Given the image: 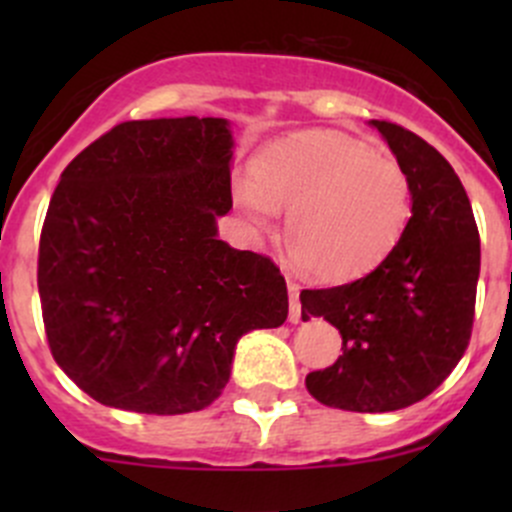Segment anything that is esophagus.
<instances>
[{
    "instance_id": "obj_1",
    "label": "esophagus",
    "mask_w": 512,
    "mask_h": 512,
    "mask_svg": "<svg viewBox=\"0 0 512 512\" xmlns=\"http://www.w3.org/2000/svg\"><path fill=\"white\" fill-rule=\"evenodd\" d=\"M287 292H289V322L297 324L302 317V307H299V285L287 277Z\"/></svg>"
}]
</instances>
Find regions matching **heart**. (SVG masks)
Returning a JSON list of instances; mask_svg holds the SVG:
<instances>
[{
    "label": "heart",
    "mask_w": 512,
    "mask_h": 512,
    "mask_svg": "<svg viewBox=\"0 0 512 512\" xmlns=\"http://www.w3.org/2000/svg\"><path fill=\"white\" fill-rule=\"evenodd\" d=\"M232 200L252 232L270 235L287 210V242L319 280L366 275L399 245L414 213L399 158L339 133H309L257 156L232 180Z\"/></svg>",
    "instance_id": "b5f03b06"
}]
</instances>
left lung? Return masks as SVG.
<instances>
[{
  "mask_svg": "<svg viewBox=\"0 0 512 512\" xmlns=\"http://www.w3.org/2000/svg\"><path fill=\"white\" fill-rule=\"evenodd\" d=\"M401 160L414 213L376 270L339 287L302 289V319L324 317L342 334V356L307 374L324 406L359 414L399 411L426 399L471 342L480 237L471 200L446 158L391 121H371Z\"/></svg>",
  "mask_w": 512,
  "mask_h": 512,
  "instance_id": "left-lung-1",
  "label": "left lung"
}]
</instances>
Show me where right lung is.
<instances>
[{"mask_svg":"<svg viewBox=\"0 0 512 512\" xmlns=\"http://www.w3.org/2000/svg\"><path fill=\"white\" fill-rule=\"evenodd\" d=\"M230 160L225 118H153L118 123L61 173L39 240L41 317L56 364L98 404L205 409L237 339L285 324L280 267L218 240Z\"/></svg>","mask_w":512,"mask_h":512,"instance_id":"obj_1","label":"right lung"}]
</instances>
